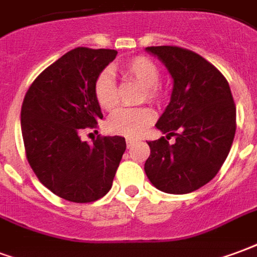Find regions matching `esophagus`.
Segmentation results:
<instances>
[{
  "label": "esophagus",
  "mask_w": 257,
  "mask_h": 257,
  "mask_svg": "<svg viewBox=\"0 0 257 257\" xmlns=\"http://www.w3.org/2000/svg\"><path fill=\"white\" fill-rule=\"evenodd\" d=\"M134 142H136V141H134V140H130V138H128V140H126V144H127V147H128V148L133 147V145H134Z\"/></svg>",
  "instance_id": "34e87169"
}]
</instances>
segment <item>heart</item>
<instances>
[{
  "label": "heart",
  "instance_id": "obj_1",
  "mask_svg": "<svg viewBox=\"0 0 257 257\" xmlns=\"http://www.w3.org/2000/svg\"><path fill=\"white\" fill-rule=\"evenodd\" d=\"M123 72L131 79L144 86L142 100L157 102L162 98V90L159 87L160 71L157 65L147 57H136L123 65ZM94 97L98 105L104 110H113L117 106V87L109 71L101 72L94 82ZM155 112L151 108H121L108 119V130L117 136L134 138L142 134L155 121Z\"/></svg>",
  "mask_w": 257,
  "mask_h": 257
}]
</instances>
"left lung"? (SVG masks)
<instances>
[{
	"label": "left lung",
	"instance_id": "8db88e82",
	"mask_svg": "<svg viewBox=\"0 0 257 257\" xmlns=\"http://www.w3.org/2000/svg\"><path fill=\"white\" fill-rule=\"evenodd\" d=\"M172 78L171 98L156 127L167 138L149 141L145 174L159 190L194 192L212 179L226 160L235 134V105L227 80L200 54L177 46L145 49Z\"/></svg>",
	"mask_w": 257,
	"mask_h": 257
}]
</instances>
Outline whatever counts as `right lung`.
I'll list each match as a JSON object with an SVG mask.
<instances>
[{
    "instance_id": "add662e5",
    "label": "right lung",
    "mask_w": 257,
    "mask_h": 257,
    "mask_svg": "<svg viewBox=\"0 0 257 257\" xmlns=\"http://www.w3.org/2000/svg\"><path fill=\"white\" fill-rule=\"evenodd\" d=\"M116 54L112 49H72L34 80L22 105L30 166L44 186L72 203L104 197L126 151L123 137L97 138L93 145L80 138L82 128L102 119L94 82Z\"/></svg>"
}]
</instances>
